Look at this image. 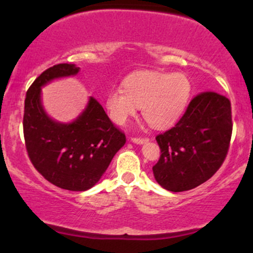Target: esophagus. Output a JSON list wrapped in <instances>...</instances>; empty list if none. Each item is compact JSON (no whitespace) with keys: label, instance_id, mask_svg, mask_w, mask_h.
<instances>
[{"label":"esophagus","instance_id":"34e87169","mask_svg":"<svg viewBox=\"0 0 253 253\" xmlns=\"http://www.w3.org/2000/svg\"><path fill=\"white\" fill-rule=\"evenodd\" d=\"M130 141L136 145H141L144 143H147V141H149V139L147 138H130Z\"/></svg>","mask_w":253,"mask_h":253}]
</instances>
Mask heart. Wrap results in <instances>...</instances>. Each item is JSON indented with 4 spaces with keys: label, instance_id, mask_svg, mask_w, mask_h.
I'll return each instance as SVG.
<instances>
[{
    "label": "heart",
    "instance_id": "b5f03b06",
    "mask_svg": "<svg viewBox=\"0 0 253 253\" xmlns=\"http://www.w3.org/2000/svg\"><path fill=\"white\" fill-rule=\"evenodd\" d=\"M191 85L185 75L138 71L125 78L124 88L114 86L106 97V108L115 124L123 125L140 107L145 120L157 128L173 125L182 117Z\"/></svg>",
    "mask_w": 253,
    "mask_h": 253
}]
</instances>
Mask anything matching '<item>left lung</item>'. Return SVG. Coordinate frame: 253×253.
<instances>
[{
	"label": "left lung",
	"instance_id": "1",
	"mask_svg": "<svg viewBox=\"0 0 253 253\" xmlns=\"http://www.w3.org/2000/svg\"><path fill=\"white\" fill-rule=\"evenodd\" d=\"M231 135L228 98L211 91L197 95L175 127L156 136L162 152L152 168L157 183L178 193L208 181L225 161Z\"/></svg>",
	"mask_w": 253,
	"mask_h": 253
}]
</instances>
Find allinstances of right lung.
<instances>
[{"label":"right lung","instance_id":"obj_1","mask_svg":"<svg viewBox=\"0 0 253 253\" xmlns=\"http://www.w3.org/2000/svg\"><path fill=\"white\" fill-rule=\"evenodd\" d=\"M78 72L75 64H58L34 81L26 94L24 135L32 164L48 182L62 189L85 191L100 181L126 136L91 96L70 123L54 120L46 113L42 88Z\"/></svg>","mask_w":253,"mask_h":253}]
</instances>
